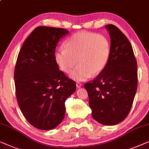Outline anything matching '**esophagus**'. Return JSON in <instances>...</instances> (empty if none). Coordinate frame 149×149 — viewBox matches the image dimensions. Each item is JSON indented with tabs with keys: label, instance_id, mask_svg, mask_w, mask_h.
<instances>
[{
	"label": "esophagus",
	"instance_id": "obj_1",
	"mask_svg": "<svg viewBox=\"0 0 149 149\" xmlns=\"http://www.w3.org/2000/svg\"><path fill=\"white\" fill-rule=\"evenodd\" d=\"M81 85H82V84H81L80 82H79V81H77V82H76V86H77V88L81 87Z\"/></svg>",
	"mask_w": 149,
	"mask_h": 149
}]
</instances>
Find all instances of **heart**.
Masks as SVG:
<instances>
[{
    "mask_svg": "<svg viewBox=\"0 0 149 149\" xmlns=\"http://www.w3.org/2000/svg\"><path fill=\"white\" fill-rule=\"evenodd\" d=\"M65 49L54 53V61L63 72L68 74L75 65L70 76L75 80H85L100 74L107 64L111 44L102 33L79 32L72 36L65 44Z\"/></svg>",
    "mask_w": 149,
    "mask_h": 149,
    "instance_id": "heart-1",
    "label": "heart"
}]
</instances>
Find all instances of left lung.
Instances as JSON below:
<instances>
[{"mask_svg":"<svg viewBox=\"0 0 149 149\" xmlns=\"http://www.w3.org/2000/svg\"><path fill=\"white\" fill-rule=\"evenodd\" d=\"M111 37V53L103 71L85 83L92 116L105 125L126 118L132 106L138 86L137 62L126 36L112 24L105 26Z\"/></svg>","mask_w":149,"mask_h":149,"instance_id":"8db88e82","label":"left lung"}]
</instances>
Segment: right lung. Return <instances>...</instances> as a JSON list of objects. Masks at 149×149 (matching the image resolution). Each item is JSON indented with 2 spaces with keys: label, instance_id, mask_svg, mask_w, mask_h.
Instances as JSON below:
<instances>
[{
  "label": "right lung",
  "instance_id": "1",
  "mask_svg": "<svg viewBox=\"0 0 149 149\" xmlns=\"http://www.w3.org/2000/svg\"><path fill=\"white\" fill-rule=\"evenodd\" d=\"M69 31L39 26L24 42L16 61L15 86L18 104L27 121L42 130L56 127L65 114V102L75 82L54 61L56 44Z\"/></svg>",
  "mask_w": 149,
  "mask_h": 149
}]
</instances>
